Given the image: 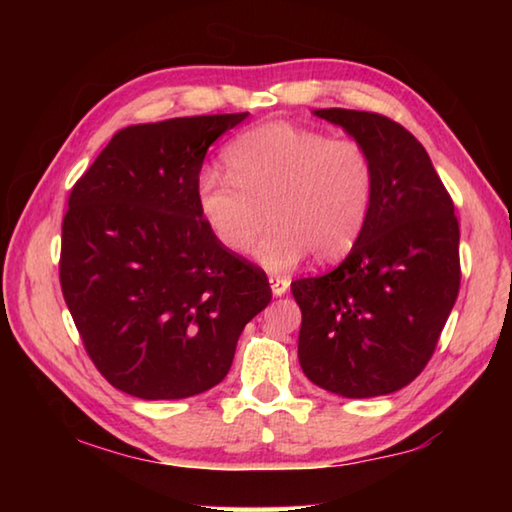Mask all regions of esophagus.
<instances>
[{
    "mask_svg": "<svg viewBox=\"0 0 512 512\" xmlns=\"http://www.w3.org/2000/svg\"><path fill=\"white\" fill-rule=\"evenodd\" d=\"M289 280L287 277H282V275H271V291H273V296H284V293L289 291Z\"/></svg>",
    "mask_w": 512,
    "mask_h": 512,
    "instance_id": "esophagus-1",
    "label": "esophagus"
}]
</instances>
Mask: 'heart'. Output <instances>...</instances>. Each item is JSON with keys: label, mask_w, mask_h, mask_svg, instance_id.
<instances>
[{"label": "heart", "mask_w": 512, "mask_h": 512, "mask_svg": "<svg viewBox=\"0 0 512 512\" xmlns=\"http://www.w3.org/2000/svg\"><path fill=\"white\" fill-rule=\"evenodd\" d=\"M230 173L203 169L196 205L212 237L232 255L268 235L257 262L287 271L307 253L329 264L350 253L375 196V162L350 137H329L289 121H268L225 149Z\"/></svg>", "instance_id": "obj_1"}]
</instances>
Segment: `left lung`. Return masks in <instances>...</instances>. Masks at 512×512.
Wrapping results in <instances>:
<instances>
[{
	"mask_svg": "<svg viewBox=\"0 0 512 512\" xmlns=\"http://www.w3.org/2000/svg\"><path fill=\"white\" fill-rule=\"evenodd\" d=\"M375 162V196L357 244L334 271L300 277L298 359L343 397L404 388L436 352L461 289L454 201L424 146L377 112L327 108Z\"/></svg>",
	"mask_w": 512,
	"mask_h": 512,
	"instance_id": "left-lung-1",
	"label": "left lung"
}]
</instances>
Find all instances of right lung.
<instances>
[{
	"label": "right lung",
	"mask_w": 512,
	"mask_h": 512,
	"mask_svg": "<svg viewBox=\"0 0 512 512\" xmlns=\"http://www.w3.org/2000/svg\"><path fill=\"white\" fill-rule=\"evenodd\" d=\"M246 117L121 128L69 194L63 298L97 370L140 400L210 391L271 302L266 273L212 237L194 192L210 144Z\"/></svg>",
	"instance_id": "right-lung-1"
}]
</instances>
